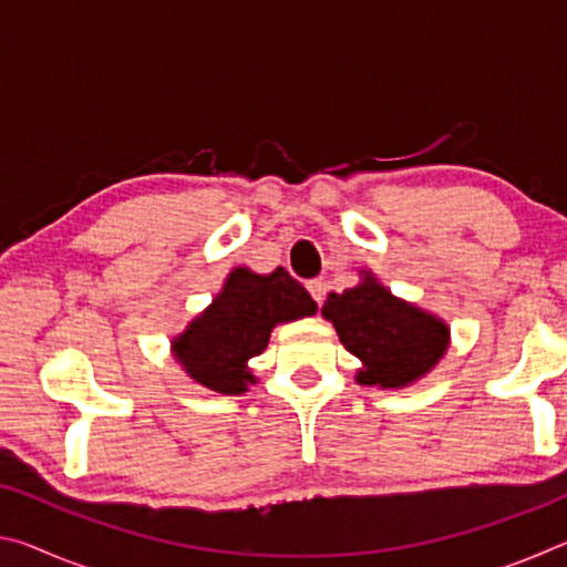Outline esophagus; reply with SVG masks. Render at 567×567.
<instances>
[{
  "label": "esophagus",
  "mask_w": 567,
  "mask_h": 567,
  "mask_svg": "<svg viewBox=\"0 0 567 567\" xmlns=\"http://www.w3.org/2000/svg\"><path fill=\"white\" fill-rule=\"evenodd\" d=\"M307 292L312 295L315 302L322 305L324 292H328V285H324V280H310V282H307Z\"/></svg>",
  "instance_id": "esophagus-1"
}]
</instances>
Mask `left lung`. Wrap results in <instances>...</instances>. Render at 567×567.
Segmentation results:
<instances>
[{
    "instance_id": "1",
    "label": "left lung",
    "mask_w": 567,
    "mask_h": 567,
    "mask_svg": "<svg viewBox=\"0 0 567 567\" xmlns=\"http://www.w3.org/2000/svg\"><path fill=\"white\" fill-rule=\"evenodd\" d=\"M322 318L334 324L340 342L362 362L354 372L358 385L382 390L415 385L450 348V328L443 318L392 295L364 267L358 285L328 295Z\"/></svg>"
}]
</instances>
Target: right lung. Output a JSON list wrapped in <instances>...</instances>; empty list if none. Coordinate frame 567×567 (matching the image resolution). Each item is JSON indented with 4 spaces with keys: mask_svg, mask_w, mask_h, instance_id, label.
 <instances>
[{
    "mask_svg": "<svg viewBox=\"0 0 567 567\" xmlns=\"http://www.w3.org/2000/svg\"><path fill=\"white\" fill-rule=\"evenodd\" d=\"M315 312L318 302L285 267L270 275L235 267L213 302L172 338V358L197 385L219 395H243L257 382L249 360L267 348L277 324Z\"/></svg>",
    "mask_w": 567,
    "mask_h": 567,
    "instance_id": "add662e5",
    "label": "right lung"
}]
</instances>
